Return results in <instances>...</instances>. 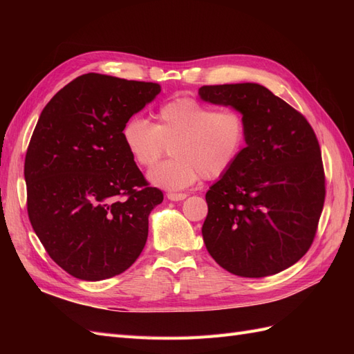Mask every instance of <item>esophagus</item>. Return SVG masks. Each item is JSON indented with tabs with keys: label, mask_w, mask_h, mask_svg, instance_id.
<instances>
[{
	"label": "esophagus",
	"mask_w": 354,
	"mask_h": 354,
	"mask_svg": "<svg viewBox=\"0 0 354 354\" xmlns=\"http://www.w3.org/2000/svg\"><path fill=\"white\" fill-rule=\"evenodd\" d=\"M167 198H168L169 201H174V202H177V201H183V199H186V198H187V195H186V194H168V195H167Z\"/></svg>",
	"instance_id": "esophagus-1"
}]
</instances>
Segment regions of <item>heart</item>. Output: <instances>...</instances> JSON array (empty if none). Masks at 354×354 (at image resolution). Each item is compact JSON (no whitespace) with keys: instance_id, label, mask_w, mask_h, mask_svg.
Segmentation results:
<instances>
[{"instance_id":"1","label":"heart","mask_w":354,"mask_h":354,"mask_svg":"<svg viewBox=\"0 0 354 354\" xmlns=\"http://www.w3.org/2000/svg\"><path fill=\"white\" fill-rule=\"evenodd\" d=\"M155 124L128 118L121 130L124 146L142 168L153 167L171 147L174 158L149 171L152 185L167 190L187 189L202 176L216 180L239 160L248 137L245 116L194 97H177L160 104Z\"/></svg>"}]
</instances>
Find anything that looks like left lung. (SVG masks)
I'll list each match as a JSON object with an SVG mask.
<instances>
[{
    "instance_id": "1",
    "label": "left lung",
    "mask_w": 354,
    "mask_h": 354,
    "mask_svg": "<svg viewBox=\"0 0 354 354\" xmlns=\"http://www.w3.org/2000/svg\"><path fill=\"white\" fill-rule=\"evenodd\" d=\"M199 95L232 106L248 125L236 165L205 195L203 242L233 274L279 273L312 246L324 209L325 173L313 128L260 84L203 85Z\"/></svg>"
}]
</instances>
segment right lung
Masks as SVG:
<instances>
[{
  "label": "right lung",
  "mask_w": 354,
  "mask_h": 354,
  "mask_svg": "<svg viewBox=\"0 0 354 354\" xmlns=\"http://www.w3.org/2000/svg\"><path fill=\"white\" fill-rule=\"evenodd\" d=\"M159 93L155 82L85 73L41 112L25 158L28 216L53 261L77 279H109L145 248L149 214L164 195L121 130Z\"/></svg>",
  "instance_id": "right-lung-1"
}]
</instances>
